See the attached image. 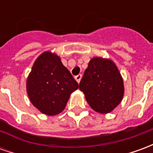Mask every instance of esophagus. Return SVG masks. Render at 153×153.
Returning <instances> with one entry per match:
<instances>
[{"mask_svg":"<svg viewBox=\"0 0 153 153\" xmlns=\"http://www.w3.org/2000/svg\"><path fill=\"white\" fill-rule=\"evenodd\" d=\"M81 79H82V74H78L77 76H75V79H76V81L78 83H79Z\"/></svg>","mask_w":153,"mask_h":153,"instance_id":"34e87169","label":"esophagus"}]
</instances>
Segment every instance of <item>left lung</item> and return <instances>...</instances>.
<instances>
[{
	"mask_svg": "<svg viewBox=\"0 0 153 153\" xmlns=\"http://www.w3.org/2000/svg\"><path fill=\"white\" fill-rule=\"evenodd\" d=\"M79 89L96 112L107 114L121 102L125 87L121 74L114 61L102 57L90 60Z\"/></svg>",
	"mask_w": 153,
	"mask_h": 153,
	"instance_id": "obj_1",
	"label": "left lung"
}]
</instances>
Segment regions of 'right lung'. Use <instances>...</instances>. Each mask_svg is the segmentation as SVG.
<instances>
[{"label": "right lung", "mask_w": 153, "mask_h": 153, "mask_svg": "<svg viewBox=\"0 0 153 153\" xmlns=\"http://www.w3.org/2000/svg\"><path fill=\"white\" fill-rule=\"evenodd\" d=\"M79 84L60 60L51 51H44L36 59L26 81L32 104L42 114L56 115L65 108L70 94Z\"/></svg>", "instance_id": "right-lung-1"}]
</instances>
